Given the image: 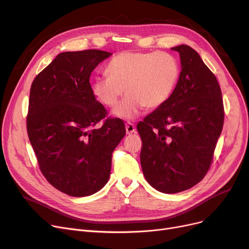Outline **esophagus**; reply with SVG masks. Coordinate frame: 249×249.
Returning <instances> with one entry per match:
<instances>
[{"label":"esophagus","instance_id":"34e87169","mask_svg":"<svg viewBox=\"0 0 249 249\" xmlns=\"http://www.w3.org/2000/svg\"><path fill=\"white\" fill-rule=\"evenodd\" d=\"M125 128H126V133L127 134H133L136 132V129H135V126L133 123L131 122H128L126 123L125 125Z\"/></svg>","mask_w":249,"mask_h":249}]
</instances>
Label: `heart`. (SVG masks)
Segmentation results:
<instances>
[{"instance_id": "1", "label": "heart", "mask_w": 249, "mask_h": 249, "mask_svg": "<svg viewBox=\"0 0 249 249\" xmlns=\"http://www.w3.org/2000/svg\"><path fill=\"white\" fill-rule=\"evenodd\" d=\"M108 74L97 75L90 84L99 102L114 107L124 90L127 95L112 114L123 120H134L145 107L156 109L171 98L179 76L177 58L163 51H126L108 63Z\"/></svg>"}]
</instances>
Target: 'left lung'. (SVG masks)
<instances>
[{"label":"left lung","mask_w":249,"mask_h":249,"mask_svg":"<svg viewBox=\"0 0 249 249\" xmlns=\"http://www.w3.org/2000/svg\"><path fill=\"white\" fill-rule=\"evenodd\" d=\"M180 58L174 93L137 125L140 162L148 184L164 194L191 189L212 162L224 122L223 100L214 73L192 47L171 48Z\"/></svg>","instance_id":"8db88e82"}]
</instances>
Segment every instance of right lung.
<instances>
[{"label": "right lung", "mask_w": 249, "mask_h": 249, "mask_svg": "<svg viewBox=\"0 0 249 249\" xmlns=\"http://www.w3.org/2000/svg\"><path fill=\"white\" fill-rule=\"evenodd\" d=\"M112 53L89 49L61 52L34 78L27 132L39 167L55 189L87 197L107 184L112 153L125 136L120 119L107 112L91 91L89 76Z\"/></svg>", "instance_id": "obj_1"}]
</instances>
